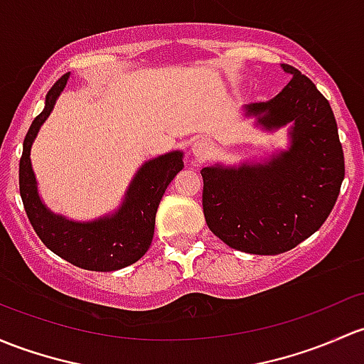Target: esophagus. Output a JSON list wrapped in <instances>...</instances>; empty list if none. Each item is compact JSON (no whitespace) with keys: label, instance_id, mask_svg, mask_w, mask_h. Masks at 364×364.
<instances>
[{"label":"esophagus","instance_id":"esophagus-1","mask_svg":"<svg viewBox=\"0 0 364 364\" xmlns=\"http://www.w3.org/2000/svg\"><path fill=\"white\" fill-rule=\"evenodd\" d=\"M209 150H211V146H209L208 139H204V137H197V139L193 141L192 151L195 156H198V159H205V156L209 155Z\"/></svg>","mask_w":364,"mask_h":364}]
</instances>
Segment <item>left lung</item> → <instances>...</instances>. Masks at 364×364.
I'll list each match as a JSON object with an SVG mask.
<instances>
[{
    "instance_id": "obj_1",
    "label": "left lung",
    "mask_w": 364,
    "mask_h": 364,
    "mask_svg": "<svg viewBox=\"0 0 364 364\" xmlns=\"http://www.w3.org/2000/svg\"><path fill=\"white\" fill-rule=\"evenodd\" d=\"M274 99L246 106L267 131L291 124V144L265 164L213 166L200 171L209 230L251 255H279L321 228L346 176L343 150L328 99L296 68Z\"/></svg>"
}]
</instances>
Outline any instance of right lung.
Returning a JSON list of instances; mask_svg holds the SVG:
<instances>
[{
    "label": "right lung",
    "instance_id": "1",
    "mask_svg": "<svg viewBox=\"0 0 364 364\" xmlns=\"http://www.w3.org/2000/svg\"><path fill=\"white\" fill-rule=\"evenodd\" d=\"M70 73L60 76L45 97L43 112L31 124L18 164V188L34 232L48 250L66 262L94 272H113L136 263L151 246L160 200L174 176L183 169V151L148 160L129 185L124 202L112 216L94 221H71L53 214L38 195L31 167V146L38 131L66 87Z\"/></svg>",
    "mask_w": 364,
    "mask_h": 364
}]
</instances>
